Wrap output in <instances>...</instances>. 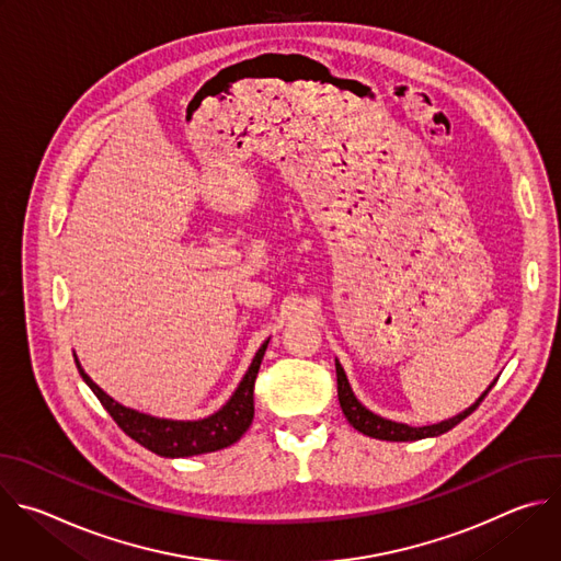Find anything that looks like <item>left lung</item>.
Listing matches in <instances>:
<instances>
[{"label": "left lung", "mask_w": 561, "mask_h": 561, "mask_svg": "<svg viewBox=\"0 0 561 561\" xmlns=\"http://www.w3.org/2000/svg\"><path fill=\"white\" fill-rule=\"evenodd\" d=\"M335 370H337V397H340V407L348 420V424L368 435V437H375V439H386V442H415V439H426V437H437V435H444L448 433L450 428H455L461 420H466L479 404L484 402V397L489 394V390L495 386V381L482 392V397L477 399V402L472 407H468L463 413L446 420V422H439V424H433V426H409V424H399V422H390V420H383L375 413H370L366 407H362L359 399L355 397L348 379H346V373L342 368V364L335 359Z\"/></svg>", "instance_id": "obj_1"}]
</instances>
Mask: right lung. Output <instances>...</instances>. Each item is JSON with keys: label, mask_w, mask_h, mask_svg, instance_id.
<instances>
[{"label": "right lung", "mask_w": 561, "mask_h": 561, "mask_svg": "<svg viewBox=\"0 0 561 561\" xmlns=\"http://www.w3.org/2000/svg\"><path fill=\"white\" fill-rule=\"evenodd\" d=\"M268 342L262 344V348L255 353L244 379L239 381L234 392L230 394L228 402L213 415L195 422H178V420H162V417H152L133 409L122 407L119 402L111 394H106L82 368L79 359L75 357L79 375L84 377V381L91 386V390L98 394L102 407L111 413L115 424L137 444L148 448L154 455L162 457H193V455H204L213 450H221L230 444H234L239 437H242L255 415V399H253V388L255 379L264 359Z\"/></svg>", "instance_id": "right-lung-1"}]
</instances>
